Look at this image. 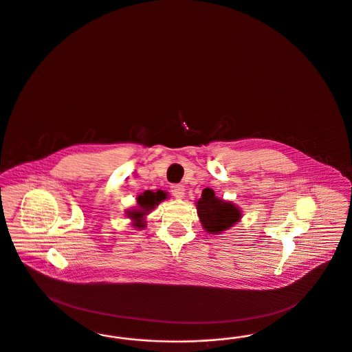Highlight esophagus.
<instances>
[{
  "mask_svg": "<svg viewBox=\"0 0 352 352\" xmlns=\"http://www.w3.org/2000/svg\"><path fill=\"white\" fill-rule=\"evenodd\" d=\"M171 194L177 199H182L184 197V187L182 184H173L171 186Z\"/></svg>",
  "mask_w": 352,
  "mask_h": 352,
  "instance_id": "34e87169",
  "label": "esophagus"
}]
</instances>
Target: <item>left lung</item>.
Returning a JSON list of instances; mask_svg holds the SVG:
<instances>
[{
    "mask_svg": "<svg viewBox=\"0 0 352 352\" xmlns=\"http://www.w3.org/2000/svg\"><path fill=\"white\" fill-rule=\"evenodd\" d=\"M195 204L201 227L208 234H221L241 219V211L236 204L220 199L208 187L201 191V198Z\"/></svg>",
    "mask_w": 352,
    "mask_h": 352,
    "instance_id": "8db88e82",
    "label": "left lung"
}]
</instances>
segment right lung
I'll list each match as a JSON object with an SVG mask.
<instances>
[{"mask_svg": "<svg viewBox=\"0 0 352 352\" xmlns=\"http://www.w3.org/2000/svg\"><path fill=\"white\" fill-rule=\"evenodd\" d=\"M168 198V194L162 190L153 192L151 190L144 191L137 197V207L133 210L126 211V217L133 220V227L142 230L145 228V217L155 208L162 201Z\"/></svg>", "mask_w": 352, "mask_h": 352, "instance_id": "right-lung-1", "label": "right lung"}]
</instances>
